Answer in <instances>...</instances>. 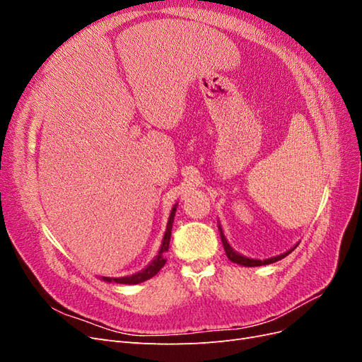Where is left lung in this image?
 I'll return each mask as SVG.
<instances>
[{
  "label": "left lung",
  "instance_id": "1",
  "mask_svg": "<svg viewBox=\"0 0 362 362\" xmlns=\"http://www.w3.org/2000/svg\"><path fill=\"white\" fill-rule=\"evenodd\" d=\"M218 231H221V238H222V243H223V249H225V252H226V257L231 259L233 262H237V264H240V266H245V267H255V266H266V264H272V262H276V261H279V259H282L284 257H287L288 254H291V252L296 249V245L294 247H291L290 250H287V252H284V254H281V255H276V257H272V258H267V259H252V258H247V257H243V255H240L238 252H235L231 246H229V243H228V240L225 238V235H223V231H222V228H221V225H218Z\"/></svg>",
  "mask_w": 362,
  "mask_h": 362
}]
</instances>
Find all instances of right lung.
<instances>
[{
  "instance_id": "add662e5",
  "label": "right lung",
  "mask_w": 362,
  "mask_h": 362,
  "mask_svg": "<svg viewBox=\"0 0 362 362\" xmlns=\"http://www.w3.org/2000/svg\"><path fill=\"white\" fill-rule=\"evenodd\" d=\"M175 211H177V205L172 208L169 221H168V226H166V233H164L163 237V243L161 247L158 250V255L151 261V264L148 267H145L141 272L136 273V275L131 276H124V278H107L104 276L103 279L107 282H116V284H140L144 282L152 276H156L157 273L160 272V269L166 264V252L169 250V243H170V234H172V223H173V217H175Z\"/></svg>"
}]
</instances>
